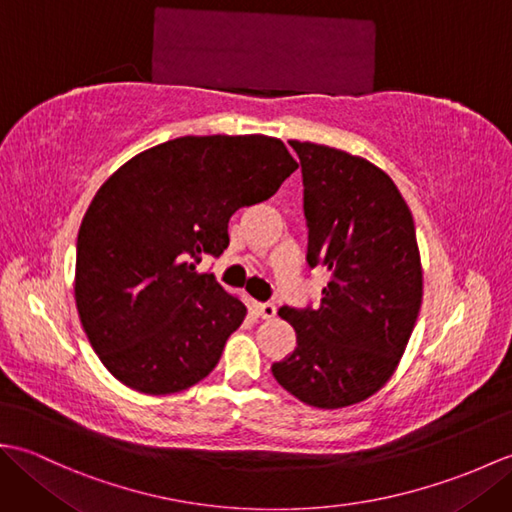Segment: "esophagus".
Returning a JSON list of instances; mask_svg holds the SVG:
<instances>
[{"label":"esophagus","mask_w":512,"mask_h":512,"mask_svg":"<svg viewBox=\"0 0 512 512\" xmlns=\"http://www.w3.org/2000/svg\"><path fill=\"white\" fill-rule=\"evenodd\" d=\"M255 310H257V317H262V319H275L277 317L275 303H255Z\"/></svg>","instance_id":"1"}]
</instances>
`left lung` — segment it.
Segmentation results:
<instances>
[{"instance_id": "8db88e82", "label": "left lung", "mask_w": 512, "mask_h": 512, "mask_svg": "<svg viewBox=\"0 0 512 512\" xmlns=\"http://www.w3.org/2000/svg\"><path fill=\"white\" fill-rule=\"evenodd\" d=\"M303 173L308 264L325 266L317 310L284 306L295 352L277 383L317 409L374 396L394 376L422 303V264L407 202L383 169L347 151L290 140Z\"/></svg>"}]
</instances>
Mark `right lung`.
Wrapping results in <instances>:
<instances>
[{
  "instance_id": "add662e5",
  "label": "right lung",
  "mask_w": 512,
  "mask_h": 512,
  "mask_svg": "<svg viewBox=\"0 0 512 512\" xmlns=\"http://www.w3.org/2000/svg\"><path fill=\"white\" fill-rule=\"evenodd\" d=\"M297 167L279 138L182 136L103 182L76 239L74 299L107 372L149 396L213 372L246 306L195 266L224 253L237 209L268 200Z\"/></svg>"
}]
</instances>
